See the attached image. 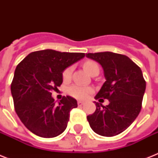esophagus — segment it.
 Instances as JSON below:
<instances>
[{
    "label": "esophagus",
    "instance_id": "esophagus-1",
    "mask_svg": "<svg viewBox=\"0 0 158 158\" xmlns=\"http://www.w3.org/2000/svg\"><path fill=\"white\" fill-rule=\"evenodd\" d=\"M84 102H82V101L78 102V106H84Z\"/></svg>",
    "mask_w": 158,
    "mask_h": 158
}]
</instances>
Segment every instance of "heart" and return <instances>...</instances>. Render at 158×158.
Instances as JSON below:
<instances>
[{"label": "heart", "instance_id": "b5f03b06", "mask_svg": "<svg viewBox=\"0 0 158 158\" xmlns=\"http://www.w3.org/2000/svg\"><path fill=\"white\" fill-rule=\"evenodd\" d=\"M84 68L89 74L94 71V69H99L98 64H97L95 61L93 60H87L84 63ZM72 70L73 68L69 67L64 70L63 72V79L64 81H68L70 79L72 74ZM92 89L89 87L81 86V85H78V84H74L72 86L69 87V94L72 97H74L77 99H85L87 97L89 96V94L92 93Z\"/></svg>", "mask_w": 158, "mask_h": 158}]
</instances>
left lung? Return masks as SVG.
<instances>
[{
  "mask_svg": "<svg viewBox=\"0 0 158 158\" xmlns=\"http://www.w3.org/2000/svg\"><path fill=\"white\" fill-rule=\"evenodd\" d=\"M88 58L101 64L106 81L95 99H108L109 104L96 102V110L87 116L98 135L111 137L125 131L139 115L146 89L142 70L125 55L105 52L88 53Z\"/></svg>",
  "mask_w": 158,
  "mask_h": 158,
  "instance_id": "8db88e82",
  "label": "left lung"
}]
</instances>
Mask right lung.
Here are the masks:
<instances>
[{"instance_id": "add662e5", "label": "right lung", "mask_w": 158, "mask_h": 158, "mask_svg": "<svg viewBox=\"0 0 158 158\" xmlns=\"http://www.w3.org/2000/svg\"><path fill=\"white\" fill-rule=\"evenodd\" d=\"M84 56V53L47 49L31 52L17 65L10 87L15 109L34 135L54 138L66 129L77 101L66 96L56 104L52 91L61 85L64 69Z\"/></svg>"}]
</instances>
